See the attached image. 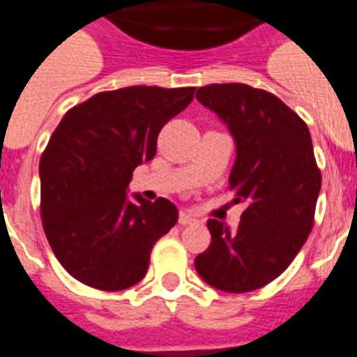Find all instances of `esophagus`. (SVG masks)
<instances>
[{"instance_id":"1","label":"esophagus","mask_w":357,"mask_h":357,"mask_svg":"<svg viewBox=\"0 0 357 357\" xmlns=\"http://www.w3.org/2000/svg\"><path fill=\"white\" fill-rule=\"evenodd\" d=\"M192 222H196V218L192 217V215H190V213H187V211H181L179 213V224H192Z\"/></svg>"}]
</instances>
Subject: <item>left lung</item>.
Returning a JSON list of instances; mask_svg holds the SVG:
<instances>
[{
    "instance_id": "8db88e82",
    "label": "left lung",
    "mask_w": 357,
    "mask_h": 357,
    "mask_svg": "<svg viewBox=\"0 0 357 357\" xmlns=\"http://www.w3.org/2000/svg\"><path fill=\"white\" fill-rule=\"evenodd\" d=\"M196 100L234 135L229 189L248 206L235 229L207 220L211 244L195 266L211 287L250 293L291 265L313 228L322 178L310 129L280 98L243 83L202 86Z\"/></svg>"
}]
</instances>
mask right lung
<instances>
[{"mask_svg":"<svg viewBox=\"0 0 357 357\" xmlns=\"http://www.w3.org/2000/svg\"><path fill=\"white\" fill-rule=\"evenodd\" d=\"M196 86H126L94 94L64 114L40 157L44 234L64 271L100 291H122L148 272L153 244L178 222L167 198L126 196L151 161L162 126Z\"/></svg>","mask_w":357,"mask_h":357,"instance_id":"add662e5","label":"right lung"}]
</instances>
